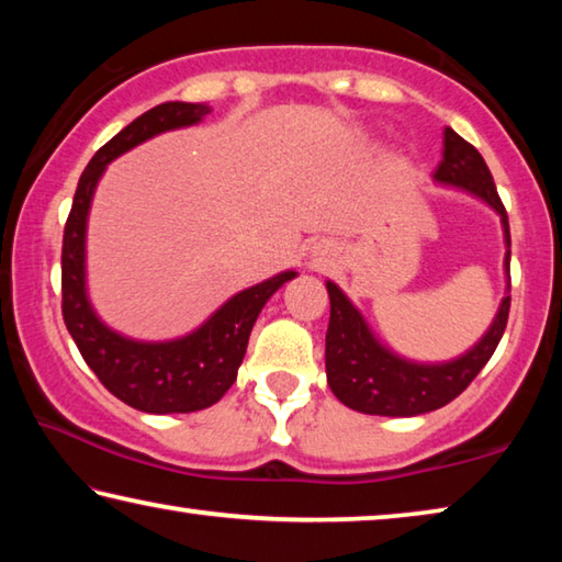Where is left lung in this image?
Instances as JSON below:
<instances>
[{
    "label": "left lung",
    "mask_w": 562,
    "mask_h": 562,
    "mask_svg": "<svg viewBox=\"0 0 562 562\" xmlns=\"http://www.w3.org/2000/svg\"><path fill=\"white\" fill-rule=\"evenodd\" d=\"M434 178L439 183L459 186L486 201L501 215L506 245L510 247L508 213L501 203L486 160L453 128L443 131V160L436 168ZM506 272L510 280V250L506 255ZM327 384L345 406L379 416H416L453 402L493 357L503 331H506L510 312L508 294L501 302L498 315L486 337L471 351H465L456 361H446V364H414L379 345L355 304L345 297V292L335 282H327Z\"/></svg>",
    "instance_id": "8db88e82"
}]
</instances>
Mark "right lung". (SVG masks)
<instances>
[{
  "label": "right lung",
  "instance_id": "obj_1",
  "mask_svg": "<svg viewBox=\"0 0 562 562\" xmlns=\"http://www.w3.org/2000/svg\"><path fill=\"white\" fill-rule=\"evenodd\" d=\"M211 106L168 101L146 111L97 150L76 186L61 245V315L81 357L109 392L146 414H188L221 402L243 364L255 319L297 272H282L237 292L193 335L173 341H133L93 315L83 284L87 215L106 164L158 133L198 123Z\"/></svg>",
  "mask_w": 562,
  "mask_h": 562
}]
</instances>
